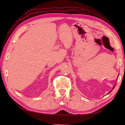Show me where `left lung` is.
<instances>
[{"label":"left lung","instance_id":"8db88e82","mask_svg":"<svg viewBox=\"0 0 125 125\" xmlns=\"http://www.w3.org/2000/svg\"><path fill=\"white\" fill-rule=\"evenodd\" d=\"M115 85H116V84H115ZM115 86H114L113 87V88H112V90H111V91H110L109 92H108V94H110V92H111V91H112V90H113L114 89V88H115Z\"/></svg>","mask_w":125,"mask_h":125}]
</instances>
